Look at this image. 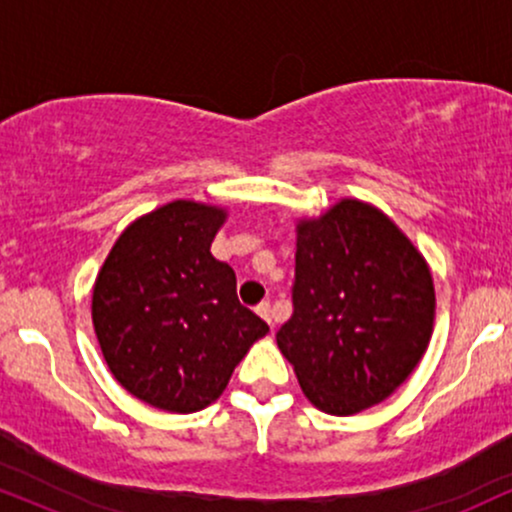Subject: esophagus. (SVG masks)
<instances>
[{
    "mask_svg": "<svg viewBox=\"0 0 512 512\" xmlns=\"http://www.w3.org/2000/svg\"><path fill=\"white\" fill-rule=\"evenodd\" d=\"M257 315H260L262 317V320H267L269 322V325H272L274 327V322H272V317H274V313H272V305H269L267 301H264V303H260V305H257Z\"/></svg>",
    "mask_w": 512,
    "mask_h": 512,
    "instance_id": "1",
    "label": "esophagus"
}]
</instances>
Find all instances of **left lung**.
<instances>
[{"mask_svg": "<svg viewBox=\"0 0 512 512\" xmlns=\"http://www.w3.org/2000/svg\"><path fill=\"white\" fill-rule=\"evenodd\" d=\"M293 315L281 354L317 409L349 416L387 399L426 354L431 269L390 216L342 199L296 226Z\"/></svg>", "mask_w": 512, "mask_h": 512, "instance_id": "left-lung-1", "label": "left lung"}]
</instances>
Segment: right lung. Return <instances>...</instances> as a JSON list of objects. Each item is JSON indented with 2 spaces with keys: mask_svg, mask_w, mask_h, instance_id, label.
Instances as JSON below:
<instances>
[{
  "mask_svg": "<svg viewBox=\"0 0 512 512\" xmlns=\"http://www.w3.org/2000/svg\"><path fill=\"white\" fill-rule=\"evenodd\" d=\"M226 209L175 199L122 231L93 286L110 373L151 407L192 414L221 397L267 322L240 305L236 272L211 255Z\"/></svg>",
  "mask_w": 512,
  "mask_h": 512,
  "instance_id": "right-lung-1",
  "label": "right lung"
}]
</instances>
